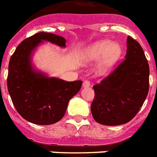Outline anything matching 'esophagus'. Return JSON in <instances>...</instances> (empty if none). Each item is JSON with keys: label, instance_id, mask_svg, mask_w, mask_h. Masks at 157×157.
<instances>
[{"label": "esophagus", "instance_id": "34e87169", "mask_svg": "<svg viewBox=\"0 0 157 157\" xmlns=\"http://www.w3.org/2000/svg\"><path fill=\"white\" fill-rule=\"evenodd\" d=\"M90 81L85 80L84 83H83V87H84V88L90 87Z\"/></svg>", "mask_w": 157, "mask_h": 157}]
</instances>
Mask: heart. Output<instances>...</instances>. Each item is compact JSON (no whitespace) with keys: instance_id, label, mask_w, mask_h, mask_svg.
Listing matches in <instances>:
<instances>
[{"instance_id":"b5f03b06","label":"heart","mask_w":157,"mask_h":157,"mask_svg":"<svg viewBox=\"0 0 157 157\" xmlns=\"http://www.w3.org/2000/svg\"><path fill=\"white\" fill-rule=\"evenodd\" d=\"M122 53L123 48L119 43L101 40L95 41L84 49L81 52L79 62L86 64L98 60L95 65V72L97 74H104L116 65Z\"/></svg>"}]
</instances>
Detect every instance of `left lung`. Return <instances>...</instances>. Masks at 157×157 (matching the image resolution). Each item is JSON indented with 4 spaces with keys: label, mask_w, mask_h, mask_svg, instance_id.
<instances>
[{
    "label": "left lung",
    "mask_w": 157,
    "mask_h": 157,
    "mask_svg": "<svg viewBox=\"0 0 157 157\" xmlns=\"http://www.w3.org/2000/svg\"><path fill=\"white\" fill-rule=\"evenodd\" d=\"M149 75V64L143 49L128 36L123 63L93 86L94 99L90 109L94 119L106 126L121 125L133 119L147 97Z\"/></svg>",
    "instance_id": "1"
}]
</instances>
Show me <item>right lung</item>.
Here are the masks:
<instances>
[{
	"label": "right lung",
	"mask_w": 157,
	"mask_h": 157,
	"mask_svg": "<svg viewBox=\"0 0 157 157\" xmlns=\"http://www.w3.org/2000/svg\"><path fill=\"white\" fill-rule=\"evenodd\" d=\"M62 48L66 40L52 33L40 32L25 39L11 56L7 89L15 108L25 120L50 125L64 116L70 99L80 90L82 81H64L36 69L32 63L34 51L43 42Z\"/></svg>",
	"instance_id": "1"
}]
</instances>
